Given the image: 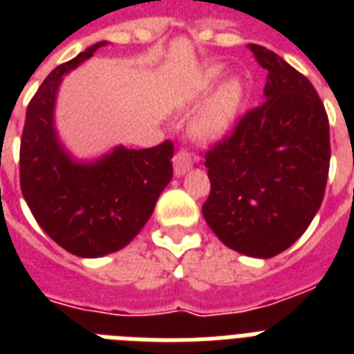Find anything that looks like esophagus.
Returning <instances> with one entry per match:
<instances>
[{"mask_svg":"<svg viewBox=\"0 0 354 354\" xmlns=\"http://www.w3.org/2000/svg\"><path fill=\"white\" fill-rule=\"evenodd\" d=\"M172 163H174V172H176V176H182V174H185V172L193 167V156L189 154L185 149H180L176 154H174Z\"/></svg>","mask_w":354,"mask_h":354,"instance_id":"obj_1","label":"esophagus"}]
</instances>
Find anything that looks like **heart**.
<instances>
[{
  "label": "heart",
  "mask_w": 354,
  "mask_h": 354,
  "mask_svg": "<svg viewBox=\"0 0 354 354\" xmlns=\"http://www.w3.org/2000/svg\"><path fill=\"white\" fill-rule=\"evenodd\" d=\"M209 77H216V69H211ZM242 88L236 80H227L218 88L215 97L211 99L207 108L202 113V118L196 122V130L200 133H216L222 132L230 124L233 113H235L239 101H241Z\"/></svg>",
  "instance_id": "b5f03b06"
}]
</instances>
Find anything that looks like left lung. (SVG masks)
Returning <instances> with one entry per match:
<instances>
[{"label":"left lung","mask_w":354,"mask_h":354,"mask_svg":"<svg viewBox=\"0 0 354 354\" xmlns=\"http://www.w3.org/2000/svg\"><path fill=\"white\" fill-rule=\"evenodd\" d=\"M268 79L263 104L205 152L207 226L227 248L270 259L305 233L329 178V118L310 80L279 55L250 44Z\"/></svg>","instance_id":"obj_1"}]
</instances>
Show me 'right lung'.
Listing matches in <instances>:
<instances>
[{
  "mask_svg": "<svg viewBox=\"0 0 354 354\" xmlns=\"http://www.w3.org/2000/svg\"><path fill=\"white\" fill-rule=\"evenodd\" d=\"M104 41L60 64L30 99L19 143V187L30 213L58 246L79 257H102L124 248L154 211L172 180V141L150 149L119 147L80 165L58 145L53 108L62 75L93 57Z\"/></svg>",
  "mask_w": 354,
  "mask_h": 354,
  "instance_id": "1",
  "label": "right lung"
}]
</instances>
